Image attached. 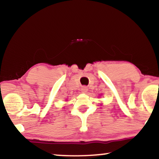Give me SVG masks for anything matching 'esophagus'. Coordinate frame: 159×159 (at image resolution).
Returning a JSON list of instances; mask_svg holds the SVG:
<instances>
[{
	"instance_id": "esophagus-1",
	"label": "esophagus",
	"mask_w": 159,
	"mask_h": 159,
	"mask_svg": "<svg viewBox=\"0 0 159 159\" xmlns=\"http://www.w3.org/2000/svg\"><path fill=\"white\" fill-rule=\"evenodd\" d=\"M87 91H88L87 87H86V86H83V87L81 88V91H82V93H86Z\"/></svg>"
}]
</instances>
